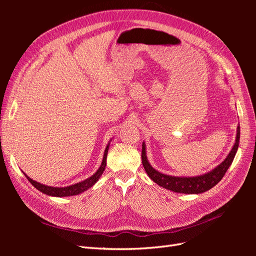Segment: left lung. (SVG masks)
<instances>
[{
  "mask_svg": "<svg viewBox=\"0 0 256 256\" xmlns=\"http://www.w3.org/2000/svg\"><path fill=\"white\" fill-rule=\"evenodd\" d=\"M239 138H240V128L237 127V136H236V142L233 146V148L228 154L222 164H220L212 171L208 172L206 174L194 176V177H177V176H170L162 174L156 171L150 164L146 157L145 152V143L142 144V164L145 168V171L150 177V180L158 184L160 187L171 190L177 193H187V194H198V193H203L218 184L223 176L226 175V171L228 170L230 166L233 162L235 154L237 152L238 146H239Z\"/></svg>",
  "mask_w": 256,
  "mask_h": 256,
  "instance_id": "1",
  "label": "left lung"
}]
</instances>
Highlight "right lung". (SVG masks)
I'll return each instance as SVG.
<instances>
[{"mask_svg":"<svg viewBox=\"0 0 256 256\" xmlns=\"http://www.w3.org/2000/svg\"><path fill=\"white\" fill-rule=\"evenodd\" d=\"M109 147H110V143H108V145L106 147L104 154L102 164V166H100V168L97 170V172L94 175H92L90 178H88V180L80 182L78 184L68 186V187H63V188L49 187V186H44L42 184L37 182L33 180L32 178H30L28 175H26V174L24 175L28 180V182L32 184L37 190H40V192L44 193V194H48V196H58V198L80 194V193L84 192L85 190L90 189L92 186H94L100 178V176L102 175L104 168H106V156H108V150H109Z\"/></svg>","mask_w":256,"mask_h":256,"instance_id":"1","label":"right lung"}]
</instances>
